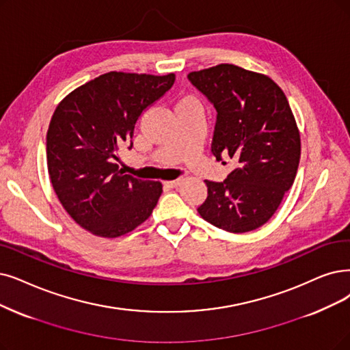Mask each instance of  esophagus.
Here are the masks:
<instances>
[{"label":"esophagus","instance_id":"1","mask_svg":"<svg viewBox=\"0 0 350 350\" xmlns=\"http://www.w3.org/2000/svg\"><path fill=\"white\" fill-rule=\"evenodd\" d=\"M180 184V179H174V180H166V183H163V185L165 187H167V188H175V187H178Z\"/></svg>","mask_w":350,"mask_h":350}]
</instances>
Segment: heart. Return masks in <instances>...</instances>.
Wrapping results in <instances>:
<instances>
[{"instance_id":"b5f03b06","label":"heart","mask_w":350,"mask_h":350,"mask_svg":"<svg viewBox=\"0 0 350 350\" xmlns=\"http://www.w3.org/2000/svg\"><path fill=\"white\" fill-rule=\"evenodd\" d=\"M183 105H197V102H195V99H192V97H184V99H180L178 102L176 106H183Z\"/></svg>"}]
</instances>
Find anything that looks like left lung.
Masks as SVG:
<instances>
[{
    "label": "left lung",
    "mask_w": 350,
    "mask_h": 350,
    "mask_svg": "<svg viewBox=\"0 0 350 350\" xmlns=\"http://www.w3.org/2000/svg\"><path fill=\"white\" fill-rule=\"evenodd\" d=\"M188 80L217 110L213 155L237 165L222 183L205 180L208 195L198 213L228 232L257 230L297 174L300 135L287 97L270 77L234 64L192 72Z\"/></svg>",
    "instance_id": "8db88e82"
}]
</instances>
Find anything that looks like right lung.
Instances as JSON below:
<instances>
[{
  "instance_id": "right-lung-1",
  "label": "right lung",
  "mask_w": 350,
  "mask_h": 350,
  "mask_svg": "<svg viewBox=\"0 0 350 350\" xmlns=\"http://www.w3.org/2000/svg\"><path fill=\"white\" fill-rule=\"evenodd\" d=\"M175 75L109 72L73 90L55 107L47 131L51 185L81 228L115 239L149 218L161 183L123 174L115 159L137 119L174 86Z\"/></svg>"
}]
</instances>
